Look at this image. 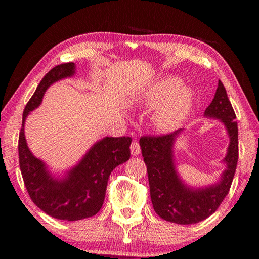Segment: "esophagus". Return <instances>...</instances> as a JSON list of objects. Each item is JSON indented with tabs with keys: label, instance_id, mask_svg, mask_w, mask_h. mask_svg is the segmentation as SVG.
Masks as SVG:
<instances>
[{
	"label": "esophagus",
	"instance_id": "esophagus-1",
	"mask_svg": "<svg viewBox=\"0 0 259 259\" xmlns=\"http://www.w3.org/2000/svg\"><path fill=\"white\" fill-rule=\"evenodd\" d=\"M140 145L138 141H133L132 145H131V153H132V155H139L140 154Z\"/></svg>",
	"mask_w": 259,
	"mask_h": 259
}]
</instances>
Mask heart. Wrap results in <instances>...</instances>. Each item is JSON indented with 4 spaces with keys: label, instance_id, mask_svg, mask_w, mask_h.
I'll list each match as a JSON object with an SVG mask.
<instances>
[{
    "label": "heart",
    "instance_id": "heart-1",
    "mask_svg": "<svg viewBox=\"0 0 259 259\" xmlns=\"http://www.w3.org/2000/svg\"><path fill=\"white\" fill-rule=\"evenodd\" d=\"M193 99L192 90L182 86V80L176 76H164L146 87L139 102L147 107L159 106L153 116L154 125L161 132H172L187 119Z\"/></svg>",
    "mask_w": 259,
    "mask_h": 259
}]
</instances>
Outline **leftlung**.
Segmentation results:
<instances>
[{
  "mask_svg": "<svg viewBox=\"0 0 259 259\" xmlns=\"http://www.w3.org/2000/svg\"><path fill=\"white\" fill-rule=\"evenodd\" d=\"M206 118L224 123L230 143L223 162L225 169L217 183L205 187H191L183 182L176 168L175 144L183 128L160 137H143L139 140L147 166L151 200L159 217L176 224L199 223L214 213L228 196L238 161V126L225 87L219 81L214 98L205 109Z\"/></svg>",
  "mask_w": 259,
  "mask_h": 259,
  "instance_id": "8db88e82",
  "label": "left lung"
}]
</instances>
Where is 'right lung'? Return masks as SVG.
Wrapping results in <instances>:
<instances>
[{
	"mask_svg": "<svg viewBox=\"0 0 259 259\" xmlns=\"http://www.w3.org/2000/svg\"><path fill=\"white\" fill-rule=\"evenodd\" d=\"M74 74L73 62L56 66L46 74L24 108L19 137L20 168L31 200L51 217L68 222L90 218L100 211L109 176L116 166L128 160L132 143L130 137H106L97 141L61 178L53 176L47 165L31 153L24 137L27 116L41 105L51 84Z\"/></svg>",
	"mask_w": 259,
	"mask_h": 259,
	"instance_id": "right-lung-1",
	"label": "right lung"
}]
</instances>
